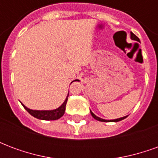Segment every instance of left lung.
I'll list each match as a JSON object with an SVG mask.
<instances>
[{"mask_svg": "<svg viewBox=\"0 0 158 158\" xmlns=\"http://www.w3.org/2000/svg\"><path fill=\"white\" fill-rule=\"evenodd\" d=\"M130 35H131V39L132 40H137V41H139V38L137 37V36L135 35V34H133V33H130ZM90 113H91V115H92V117L94 118L95 119H96V120H98V121H101V122H118V121H121V120H123V119H124L126 118V117H123V118H118V119H114V120H110V121H106V120H105V119H102L101 118H99V117H96L94 113L90 111Z\"/></svg>", "mask_w": 158, "mask_h": 158, "instance_id": "left-lung-1", "label": "left lung"}]
</instances>
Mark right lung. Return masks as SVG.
Masks as SVG:
<instances>
[{
  "instance_id": "add662e5",
  "label": "right lung",
  "mask_w": 158,
  "mask_h": 158,
  "mask_svg": "<svg viewBox=\"0 0 158 158\" xmlns=\"http://www.w3.org/2000/svg\"><path fill=\"white\" fill-rule=\"evenodd\" d=\"M68 97L69 95L66 98L65 102L62 103V105L61 106H59L58 108H56L55 110H51V111H37V110H31L26 107L24 105H23V107L25 108L26 111L32 115L33 117H35L36 118L41 119V120H56V119L60 118L61 117L63 116L64 112L66 109V104L68 102Z\"/></svg>"
}]
</instances>
